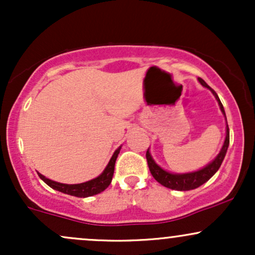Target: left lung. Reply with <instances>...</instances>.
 <instances>
[{
    "label": "left lung",
    "instance_id": "left-lung-1",
    "mask_svg": "<svg viewBox=\"0 0 255 255\" xmlns=\"http://www.w3.org/2000/svg\"><path fill=\"white\" fill-rule=\"evenodd\" d=\"M198 81L203 85L204 87H206V89L211 91L212 95L215 96L216 99H217L219 109H221L222 114H223L225 120H227L224 108L221 103V99H219L217 93H216L209 85L205 83L201 78H198ZM228 147H229V127H228L227 122V127H225V139L221 151H219V153L216 156V158L212 162H210L209 164H206L204 168L199 169V170L183 172V174H176V172H170L165 170V169H163L162 166L158 165L157 163L154 162V159L152 158L150 153V148H147V152H146V159H147V164L148 168H150L152 176L154 177V180H156L157 182H159L162 186L166 187V188L175 189V191H191V189L198 188L201 184L207 182V181L218 171L219 166H221L225 154H227Z\"/></svg>",
    "mask_w": 255,
    "mask_h": 255
}]
</instances>
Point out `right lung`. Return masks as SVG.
Here are the masks:
<instances>
[{
	"label": "right lung",
	"mask_w": 255,
	"mask_h": 255,
	"mask_svg": "<svg viewBox=\"0 0 255 255\" xmlns=\"http://www.w3.org/2000/svg\"><path fill=\"white\" fill-rule=\"evenodd\" d=\"M122 146L114 152V154L111 156L109 163L108 165L105 166V169L102 172L101 175L97 177L92 178V180L86 181V182L83 183H77V184H67V183H61V182H56V181H52L50 178H46L44 175L38 172V176H39L42 180L48 184L49 187H51L52 189L55 191H58L61 193H64V194L68 195H73V197H78V198H87V197H92V195L99 194L107 189L109 187V184L111 183V180H113V175H114V170H115V162L116 158H118L120 150H121Z\"/></svg>",
	"instance_id": "right-lung-1"
}]
</instances>
